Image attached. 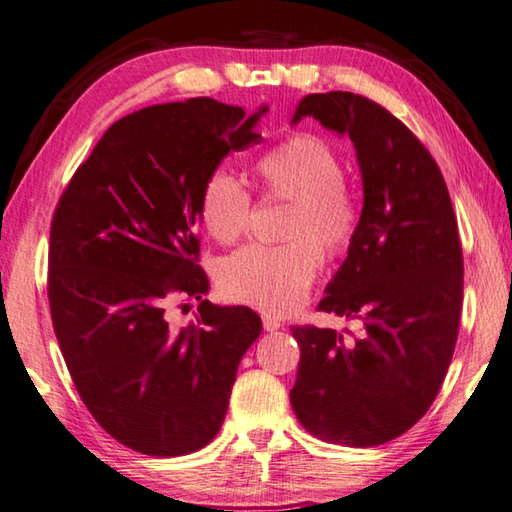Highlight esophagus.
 <instances>
[{
  "mask_svg": "<svg viewBox=\"0 0 512 512\" xmlns=\"http://www.w3.org/2000/svg\"><path fill=\"white\" fill-rule=\"evenodd\" d=\"M263 327H265L267 332H276V330H281L283 323H281V318H278V316L265 314V316H263Z\"/></svg>",
  "mask_w": 512,
  "mask_h": 512,
  "instance_id": "34e87169",
  "label": "esophagus"
}]
</instances>
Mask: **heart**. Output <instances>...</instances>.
I'll use <instances>...</instances> for the list:
<instances>
[{
    "instance_id": "obj_1",
    "label": "heart",
    "mask_w": 512,
    "mask_h": 512,
    "mask_svg": "<svg viewBox=\"0 0 512 512\" xmlns=\"http://www.w3.org/2000/svg\"><path fill=\"white\" fill-rule=\"evenodd\" d=\"M263 187L294 200L287 238L292 243L247 245L223 260L218 285L231 301L263 312L292 310L305 298L323 267L321 244L330 256L352 247L361 227V202L345 185V165L330 142L301 133L269 149L256 162ZM254 198L234 173L211 171L200 189L202 225L218 243H236L252 223Z\"/></svg>"
}]
</instances>
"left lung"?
<instances>
[{
    "label": "left lung",
    "mask_w": 512,
    "mask_h": 512,
    "mask_svg": "<svg viewBox=\"0 0 512 512\" xmlns=\"http://www.w3.org/2000/svg\"><path fill=\"white\" fill-rule=\"evenodd\" d=\"M307 115L350 138L359 160L361 227L318 310L361 318L363 334L292 327L301 363L289 399L314 437L381 446L428 412L455 352L464 301L457 216L435 158L381 104L310 93L292 122Z\"/></svg>",
    "instance_id": "obj_1"
}]
</instances>
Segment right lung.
<instances>
[{"mask_svg": "<svg viewBox=\"0 0 512 512\" xmlns=\"http://www.w3.org/2000/svg\"><path fill=\"white\" fill-rule=\"evenodd\" d=\"M263 113L211 98L131 113L106 129L55 207L57 343L95 421L142 455H189L218 435L238 363L263 330L249 307L205 301L198 265L200 189L229 151L260 142ZM178 293L201 301L180 331L166 318Z\"/></svg>", "mask_w": 512, "mask_h": 512, "instance_id": "1", "label": "right lung"}]
</instances>
